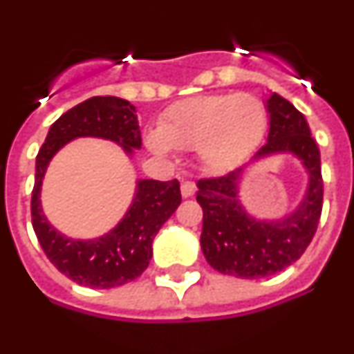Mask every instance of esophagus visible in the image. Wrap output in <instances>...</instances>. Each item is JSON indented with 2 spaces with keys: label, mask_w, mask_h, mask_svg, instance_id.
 <instances>
[{
  "label": "esophagus",
  "mask_w": 354,
  "mask_h": 354,
  "mask_svg": "<svg viewBox=\"0 0 354 354\" xmlns=\"http://www.w3.org/2000/svg\"><path fill=\"white\" fill-rule=\"evenodd\" d=\"M195 192H196V186L195 183H192V180H184V183L180 184V193H183L184 198L192 196Z\"/></svg>",
  "instance_id": "esophagus-1"
}]
</instances>
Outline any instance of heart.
Wrapping results in <instances>:
<instances>
[{
  "label": "heart",
  "instance_id": "heart-1",
  "mask_svg": "<svg viewBox=\"0 0 354 354\" xmlns=\"http://www.w3.org/2000/svg\"><path fill=\"white\" fill-rule=\"evenodd\" d=\"M266 127L268 113L255 95L209 93L174 102L145 142L158 156H168L174 149H196L209 171L225 174L252 154Z\"/></svg>",
  "mask_w": 354,
  "mask_h": 354
}]
</instances>
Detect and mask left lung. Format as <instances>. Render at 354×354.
<instances>
[{
	"label": "left lung",
	"mask_w": 354,
	"mask_h": 354,
	"mask_svg": "<svg viewBox=\"0 0 354 354\" xmlns=\"http://www.w3.org/2000/svg\"><path fill=\"white\" fill-rule=\"evenodd\" d=\"M268 142L248 167L218 179L198 180L196 202L204 211L200 246L205 261L223 274L255 280L280 273L310 245L323 209L321 154L305 117L289 101L270 92ZM277 155L298 158L307 174L306 193L294 212L257 218L240 202V184L250 167Z\"/></svg>",
	"instance_id": "1"
}]
</instances>
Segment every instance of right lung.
Masks as SVG:
<instances>
[{"label":"right lung","instance_id":"obj_1","mask_svg":"<svg viewBox=\"0 0 354 354\" xmlns=\"http://www.w3.org/2000/svg\"><path fill=\"white\" fill-rule=\"evenodd\" d=\"M77 138H101L122 147L133 159L142 149L136 109L113 95L90 97L68 109L49 127L37 154L35 186L31 193V223L39 243L58 271L92 289L118 287L138 278L152 259V241L180 204L179 180L138 179L133 202L111 230L92 239H74L49 223L44 214L42 183L49 162L67 143Z\"/></svg>","mask_w":354,"mask_h":354}]
</instances>
